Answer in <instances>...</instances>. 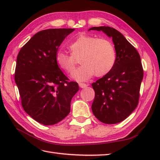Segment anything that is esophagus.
I'll return each mask as SVG.
<instances>
[{"mask_svg":"<svg viewBox=\"0 0 160 160\" xmlns=\"http://www.w3.org/2000/svg\"><path fill=\"white\" fill-rule=\"evenodd\" d=\"M79 87L83 89V88H86L87 87V84L85 83H79Z\"/></svg>","mask_w":160,"mask_h":160,"instance_id":"obj_1","label":"esophagus"}]
</instances>
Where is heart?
I'll return each instance as SVG.
<instances>
[{
    "mask_svg": "<svg viewBox=\"0 0 160 160\" xmlns=\"http://www.w3.org/2000/svg\"><path fill=\"white\" fill-rule=\"evenodd\" d=\"M71 54L60 50L56 53V60L58 66L71 73L80 58L82 64L71 75V78L78 82L89 80L95 74L98 77L104 76L113 69L116 61V51L113 43L105 38L80 33L78 34L69 46Z\"/></svg>",
    "mask_w": 160,
    "mask_h": 160,
    "instance_id": "b5f03b06",
    "label": "heart"
}]
</instances>
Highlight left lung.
<instances>
[{
	"instance_id": "obj_1",
	"label": "left lung",
	"mask_w": 160,
	"mask_h": 160,
	"mask_svg": "<svg viewBox=\"0 0 160 160\" xmlns=\"http://www.w3.org/2000/svg\"><path fill=\"white\" fill-rule=\"evenodd\" d=\"M112 38L116 61L108 74L92 83L95 91L93 113L105 124L124 120L137 107L144 72L140 54L118 30L110 27H93Z\"/></svg>"
}]
</instances>
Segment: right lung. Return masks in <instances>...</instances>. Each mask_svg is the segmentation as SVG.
<instances>
[{
  "instance_id": "1",
  "label": "right lung",
  "mask_w": 160,
  "mask_h": 160,
  "mask_svg": "<svg viewBox=\"0 0 160 160\" xmlns=\"http://www.w3.org/2000/svg\"><path fill=\"white\" fill-rule=\"evenodd\" d=\"M74 29L40 31L24 45L17 56L15 82L23 109L33 120L53 125L69 113L71 101L79 87L69 82L56 62L58 49Z\"/></svg>"
}]
</instances>
